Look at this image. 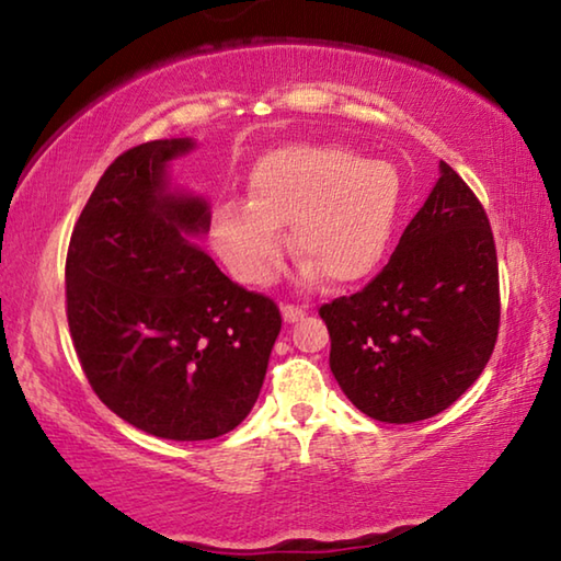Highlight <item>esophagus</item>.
Instances as JSON below:
<instances>
[{
  "label": "esophagus",
  "mask_w": 561,
  "mask_h": 561,
  "mask_svg": "<svg viewBox=\"0 0 561 561\" xmlns=\"http://www.w3.org/2000/svg\"><path fill=\"white\" fill-rule=\"evenodd\" d=\"M304 314H307V309L297 307V304H282V317H284V321H289V324L299 321Z\"/></svg>",
  "instance_id": "34e87169"
}]
</instances>
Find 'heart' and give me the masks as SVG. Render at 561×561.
Returning a JSON list of instances; mask_svg holds the SVG:
<instances>
[{
	"label": "heart",
	"mask_w": 561,
	"mask_h": 561,
	"mask_svg": "<svg viewBox=\"0 0 561 561\" xmlns=\"http://www.w3.org/2000/svg\"><path fill=\"white\" fill-rule=\"evenodd\" d=\"M250 201H227L213 215V242L244 284L267 282L284 252V225L307 274L354 284L386 257L401 213V178L383 160L331 144H289L250 170Z\"/></svg>",
	"instance_id": "heart-1"
}]
</instances>
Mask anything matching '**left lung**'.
<instances>
[{
	"label": "left lung",
	"mask_w": 561,
	"mask_h": 561,
	"mask_svg": "<svg viewBox=\"0 0 561 561\" xmlns=\"http://www.w3.org/2000/svg\"><path fill=\"white\" fill-rule=\"evenodd\" d=\"M319 317L331 374L376 421H425L474 383L500 329L497 250L485 207L448 163L386 267Z\"/></svg>",
	"instance_id": "8db88e82"
}]
</instances>
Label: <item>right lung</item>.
<instances>
[{
	"label": "right lung",
	"instance_id": "add662e5",
	"mask_svg": "<svg viewBox=\"0 0 561 561\" xmlns=\"http://www.w3.org/2000/svg\"><path fill=\"white\" fill-rule=\"evenodd\" d=\"M190 138L121 153L93 187L66 252V319L103 403L165 440H210L257 401L279 307L217 270L183 234L207 232L201 197L170 193Z\"/></svg>",
	"mask_w": 561,
	"mask_h": 561
}]
</instances>
